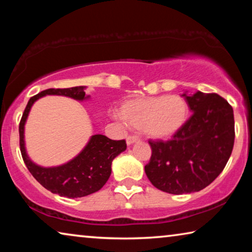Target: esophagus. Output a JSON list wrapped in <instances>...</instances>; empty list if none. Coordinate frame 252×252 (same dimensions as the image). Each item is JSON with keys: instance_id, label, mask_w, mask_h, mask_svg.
<instances>
[{"instance_id": "1", "label": "esophagus", "mask_w": 252, "mask_h": 252, "mask_svg": "<svg viewBox=\"0 0 252 252\" xmlns=\"http://www.w3.org/2000/svg\"><path fill=\"white\" fill-rule=\"evenodd\" d=\"M139 140H140V139H139L136 135H129V136H127V138H126V143L130 146V144H133L134 142H138Z\"/></svg>"}]
</instances>
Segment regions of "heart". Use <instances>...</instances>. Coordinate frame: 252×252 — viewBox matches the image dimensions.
I'll use <instances>...</instances> for the list:
<instances>
[{
	"mask_svg": "<svg viewBox=\"0 0 252 252\" xmlns=\"http://www.w3.org/2000/svg\"><path fill=\"white\" fill-rule=\"evenodd\" d=\"M189 108L180 95L134 97L121 105L120 114L127 125L151 139L170 138L185 126Z\"/></svg>",
	"mask_w": 252,
	"mask_h": 252,
	"instance_id": "b5f03b06",
	"label": "heart"
}]
</instances>
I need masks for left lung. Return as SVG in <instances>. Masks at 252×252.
<instances>
[{"label": "left lung", "instance_id": "8db88e82", "mask_svg": "<svg viewBox=\"0 0 252 252\" xmlns=\"http://www.w3.org/2000/svg\"><path fill=\"white\" fill-rule=\"evenodd\" d=\"M192 116L169 141H149L144 167L157 189L171 194L197 192L222 172L234 143L233 110L216 93H183Z\"/></svg>", "mask_w": 252, "mask_h": 252}]
</instances>
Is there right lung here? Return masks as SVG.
<instances>
[{
  "instance_id": "obj_1",
  "label": "right lung",
  "mask_w": 252,
  "mask_h": 252,
  "mask_svg": "<svg viewBox=\"0 0 252 252\" xmlns=\"http://www.w3.org/2000/svg\"><path fill=\"white\" fill-rule=\"evenodd\" d=\"M84 90L85 87H74L48 89L40 92L29 100L19 126L21 153L29 171L45 189L61 197L81 198L99 191L110 178L113 159L126 149L125 140L116 141L105 135L94 134L83 150L64 164L44 168L30 159L25 149L24 126L34 102L45 95H63L78 101L90 99Z\"/></svg>"
}]
</instances>
